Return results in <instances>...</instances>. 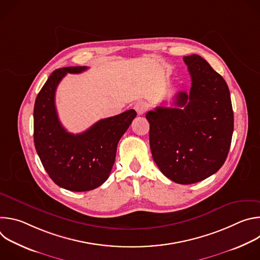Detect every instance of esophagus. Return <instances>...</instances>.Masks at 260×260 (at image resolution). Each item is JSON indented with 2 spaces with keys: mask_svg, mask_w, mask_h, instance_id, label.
I'll return each instance as SVG.
<instances>
[{
  "mask_svg": "<svg viewBox=\"0 0 260 260\" xmlns=\"http://www.w3.org/2000/svg\"><path fill=\"white\" fill-rule=\"evenodd\" d=\"M134 109L136 110V112L138 113V115H143L147 110V104L144 103V102H138V103L135 104Z\"/></svg>",
  "mask_w": 260,
  "mask_h": 260,
  "instance_id": "34e87169",
  "label": "esophagus"
}]
</instances>
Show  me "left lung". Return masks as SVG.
I'll return each mask as SVG.
<instances>
[{"mask_svg":"<svg viewBox=\"0 0 260 260\" xmlns=\"http://www.w3.org/2000/svg\"><path fill=\"white\" fill-rule=\"evenodd\" d=\"M191 77L189 93L180 91L175 108L146 114L153 160L179 184L205 180L223 166L232 143L234 112L225 80L200 55L183 57Z\"/></svg>","mask_w":260,"mask_h":260,"instance_id":"left-lung-1","label":"left lung"}]
</instances>
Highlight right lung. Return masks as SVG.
<instances>
[{
    "label": "right lung",
    "instance_id": "right-lung-1",
    "mask_svg": "<svg viewBox=\"0 0 260 260\" xmlns=\"http://www.w3.org/2000/svg\"><path fill=\"white\" fill-rule=\"evenodd\" d=\"M87 67L53 71L37 95L34 107V142L37 153L52 181L67 190H92L109 178L115 162L117 144L137 116L135 110L101 119L87 131L74 135L61 125L55 108L60 80Z\"/></svg>",
    "mask_w": 260,
    "mask_h": 260
}]
</instances>
